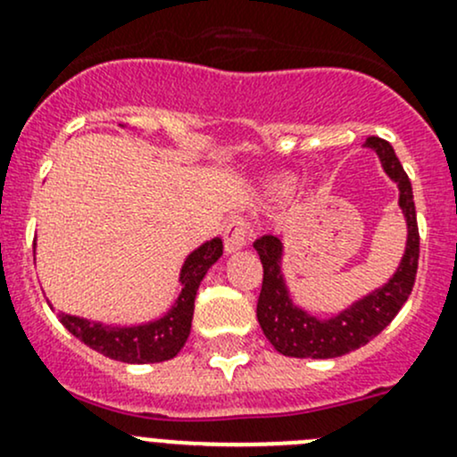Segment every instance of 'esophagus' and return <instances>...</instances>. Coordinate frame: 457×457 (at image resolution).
Listing matches in <instances>:
<instances>
[{
	"label": "esophagus",
	"instance_id": "obj_1",
	"mask_svg": "<svg viewBox=\"0 0 457 457\" xmlns=\"http://www.w3.org/2000/svg\"><path fill=\"white\" fill-rule=\"evenodd\" d=\"M252 238V228H249L247 219L245 216H232V219L225 223L223 228V243L228 252H237V249H243L245 245Z\"/></svg>",
	"mask_w": 457,
	"mask_h": 457
}]
</instances>
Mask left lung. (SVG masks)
Instances as JSON below:
<instances>
[{
    "instance_id": "1",
    "label": "left lung",
    "mask_w": 457,
    "mask_h": 457,
    "mask_svg": "<svg viewBox=\"0 0 457 457\" xmlns=\"http://www.w3.org/2000/svg\"><path fill=\"white\" fill-rule=\"evenodd\" d=\"M366 144L378 153L383 168L401 190L398 204L405 214L407 232H410L405 256L392 280L383 289L359 300L357 304H353L333 320H317L291 304L280 273V241L276 237L258 238L253 243V249L262 262V289L258 295L256 317L273 348L287 357L333 359L342 357L350 350L361 348L390 324L414 289L420 256V234L411 181L403 170L390 142L370 136Z\"/></svg>"
}]
</instances>
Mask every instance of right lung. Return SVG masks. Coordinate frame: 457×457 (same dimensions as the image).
Returning a JSON list of instances; mask_svg holds the SVG:
<instances>
[{"label": "right lung", "mask_w": 457, "mask_h": 457, "mask_svg": "<svg viewBox=\"0 0 457 457\" xmlns=\"http://www.w3.org/2000/svg\"><path fill=\"white\" fill-rule=\"evenodd\" d=\"M223 253V241H214L201 245L196 252H192L181 269V289L179 300L172 306V311L162 320L153 324L136 326V328H112V326L91 324L80 317H71L59 313L61 324L70 330L74 337H79L85 345H89L96 353L112 357L115 361L124 363H157L168 361L184 348L186 339L190 335L192 313H195V297L210 265L219 261Z\"/></svg>", "instance_id": "1"}]
</instances>
